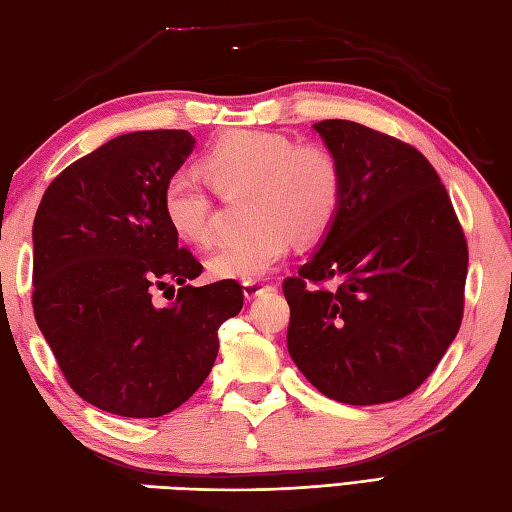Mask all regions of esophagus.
Returning a JSON list of instances; mask_svg holds the SVG:
<instances>
[{
	"label": "esophagus",
	"instance_id": "34e87169",
	"mask_svg": "<svg viewBox=\"0 0 512 512\" xmlns=\"http://www.w3.org/2000/svg\"><path fill=\"white\" fill-rule=\"evenodd\" d=\"M273 290V286H268V284H264V281H246L244 284V295H246V299H255V297H259V295H264V292H270Z\"/></svg>",
	"mask_w": 512,
	"mask_h": 512
}]
</instances>
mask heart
<instances>
[{
  "mask_svg": "<svg viewBox=\"0 0 512 512\" xmlns=\"http://www.w3.org/2000/svg\"><path fill=\"white\" fill-rule=\"evenodd\" d=\"M200 171L226 200L248 195L244 239L222 246L209 259L217 279L257 281L284 262L295 239L314 244L328 235L341 206L343 169L332 149L297 145L277 132L237 129L220 136L200 158ZM162 213L184 244H215V206L204 184L184 173L171 176L162 191Z\"/></svg>",
  "mask_w": 512,
  "mask_h": 512,
  "instance_id": "heart-1",
  "label": "heart"
}]
</instances>
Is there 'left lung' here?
Returning <instances> with one entry per match:
<instances>
[{"label":"left lung","mask_w":512,"mask_h":512,"mask_svg":"<svg viewBox=\"0 0 512 512\" xmlns=\"http://www.w3.org/2000/svg\"><path fill=\"white\" fill-rule=\"evenodd\" d=\"M343 169L336 220L284 281L288 352L323 396H409L460 330L469 248L436 169L416 147L352 121L312 125ZM339 280L334 291L323 280Z\"/></svg>","instance_id":"left-lung-1"}]
</instances>
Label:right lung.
I'll list each match as a JSON object with an SVG mask.
<instances>
[{"label":"right lung","mask_w":512,"mask_h":512,"mask_svg":"<svg viewBox=\"0 0 512 512\" xmlns=\"http://www.w3.org/2000/svg\"><path fill=\"white\" fill-rule=\"evenodd\" d=\"M195 147L184 129L112 138L50 182L32 224V308L70 387L123 418L178 409L215 363L242 286L195 288L202 264L178 246L162 191ZM181 288L169 307L156 289Z\"/></svg>","instance_id":"obj_1"}]
</instances>
